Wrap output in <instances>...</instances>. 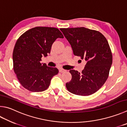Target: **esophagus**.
Segmentation results:
<instances>
[{
	"instance_id": "34e87169",
	"label": "esophagus",
	"mask_w": 127,
	"mask_h": 127,
	"mask_svg": "<svg viewBox=\"0 0 127 127\" xmlns=\"http://www.w3.org/2000/svg\"><path fill=\"white\" fill-rule=\"evenodd\" d=\"M59 72H61V73H63V72H65L66 70L65 69H62V68H60L59 69Z\"/></svg>"
}]
</instances>
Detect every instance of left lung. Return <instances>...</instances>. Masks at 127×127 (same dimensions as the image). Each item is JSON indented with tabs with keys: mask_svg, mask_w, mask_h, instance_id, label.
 Masks as SVG:
<instances>
[{
	"mask_svg": "<svg viewBox=\"0 0 127 127\" xmlns=\"http://www.w3.org/2000/svg\"><path fill=\"white\" fill-rule=\"evenodd\" d=\"M60 30L70 44L74 55L87 62L81 73L69 71L71 79L66 83V88L76 95H91L103 86L109 75L112 54L108 41L100 32L84 27Z\"/></svg>",
	"mask_w": 127,
	"mask_h": 127,
	"instance_id": "8db88e82",
	"label": "left lung"
}]
</instances>
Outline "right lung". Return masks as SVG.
I'll use <instances>...</instances> for the list:
<instances>
[{
  "label": "right lung",
  "mask_w": 127,
  "mask_h": 127,
  "mask_svg": "<svg viewBox=\"0 0 127 127\" xmlns=\"http://www.w3.org/2000/svg\"><path fill=\"white\" fill-rule=\"evenodd\" d=\"M58 38L64 36L58 28L37 27L25 32L17 40L13 53V69L25 89L33 92L45 91L58 73L57 68L40 62L41 57L50 53L53 43Z\"/></svg>",
  "instance_id": "add662e5"
}]
</instances>
